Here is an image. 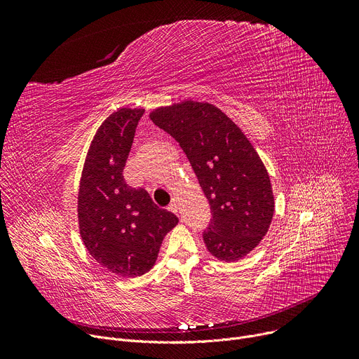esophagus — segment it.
<instances>
[{
	"instance_id": "obj_1",
	"label": "esophagus",
	"mask_w": 359,
	"mask_h": 359,
	"mask_svg": "<svg viewBox=\"0 0 359 359\" xmlns=\"http://www.w3.org/2000/svg\"><path fill=\"white\" fill-rule=\"evenodd\" d=\"M168 210L172 211V212H175V214H177V210H179V205H177V201L176 199H173L172 201V203H170V206H168Z\"/></svg>"
}]
</instances>
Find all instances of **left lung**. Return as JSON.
<instances>
[{"label":"left lung","mask_w":359,"mask_h":359,"mask_svg":"<svg viewBox=\"0 0 359 359\" xmlns=\"http://www.w3.org/2000/svg\"><path fill=\"white\" fill-rule=\"evenodd\" d=\"M149 119L184 151L212 218L206 249L224 262L249 255L266 236L275 202L265 164L241 129L217 106L184 100L158 107Z\"/></svg>","instance_id":"1"}]
</instances>
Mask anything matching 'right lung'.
I'll use <instances>...</instances> for the list:
<instances>
[{
    "instance_id": "right-lung-1",
    "label": "right lung",
    "mask_w": 359,
    "mask_h": 359,
    "mask_svg": "<svg viewBox=\"0 0 359 359\" xmlns=\"http://www.w3.org/2000/svg\"><path fill=\"white\" fill-rule=\"evenodd\" d=\"M144 111L122 107L100 125L79 191V229L86 249L109 272L126 278L154 266L164 236L179 222L175 214L160 210L145 189L130 187L123 179Z\"/></svg>"
}]
</instances>
